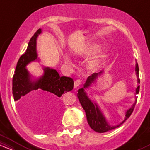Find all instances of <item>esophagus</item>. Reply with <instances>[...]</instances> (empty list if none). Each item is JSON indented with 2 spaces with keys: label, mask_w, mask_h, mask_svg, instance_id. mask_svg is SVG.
I'll list each match as a JSON object with an SVG mask.
<instances>
[{
  "label": "esophagus",
  "mask_w": 150,
  "mask_h": 150,
  "mask_svg": "<svg viewBox=\"0 0 150 150\" xmlns=\"http://www.w3.org/2000/svg\"><path fill=\"white\" fill-rule=\"evenodd\" d=\"M82 83V80H75V82H74V88L75 89H76L77 87H78L79 85H80V84Z\"/></svg>",
  "instance_id": "esophagus-1"
}]
</instances>
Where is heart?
I'll use <instances>...</instances> for the list:
<instances>
[{
  "mask_svg": "<svg viewBox=\"0 0 150 150\" xmlns=\"http://www.w3.org/2000/svg\"><path fill=\"white\" fill-rule=\"evenodd\" d=\"M104 56L103 54L99 55V56H97L96 58H94V59H93V60H92V61H89L88 63V64H87V68H88L89 70L94 69V68H95L96 67L99 65V62L101 61V59H102Z\"/></svg>",
  "mask_w": 150,
  "mask_h": 150,
  "instance_id": "obj_1",
  "label": "heart"
}]
</instances>
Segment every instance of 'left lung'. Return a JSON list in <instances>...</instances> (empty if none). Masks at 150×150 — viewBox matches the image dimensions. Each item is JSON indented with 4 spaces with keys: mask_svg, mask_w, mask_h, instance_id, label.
Returning a JSON list of instances; mask_svg holds the SVG:
<instances>
[{
    "mask_svg": "<svg viewBox=\"0 0 150 150\" xmlns=\"http://www.w3.org/2000/svg\"><path fill=\"white\" fill-rule=\"evenodd\" d=\"M102 73L103 71L99 72V73H93L92 75L89 76L87 77L85 84L84 85V87L82 88L78 89V91H77V92H78L77 93V97H78V99L80 101L81 105H82V108L85 111L88 124L92 130H94V131L97 132H100V133L109 131V130H113V129L118 128L120 125L123 124L125 120L130 116L132 111H133L134 108H135L136 102H137V97H135V103L132 104L131 107L127 110V111L125 112V117L124 120L121 123L116 125H110L107 122L104 115H103V113H101V110L99 109L97 103L94 102V101L91 100L87 97V93L85 91V89L88 88L89 87H90L92 84L96 82V80L97 79L98 76H99ZM135 73L137 77V83L140 84L139 68L137 63H136L135 65ZM139 90H140V85L137 86V88L135 89V94H138Z\"/></svg>",
    "mask_w": 150,
    "mask_h": 150,
    "instance_id": "obj_1",
    "label": "left lung"
}]
</instances>
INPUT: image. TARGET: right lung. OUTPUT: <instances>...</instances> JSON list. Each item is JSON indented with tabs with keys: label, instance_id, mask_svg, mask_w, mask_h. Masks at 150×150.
Returning <instances> with one entry per match:
<instances>
[{
	"label": "right lung",
	"instance_id": "add662e5",
	"mask_svg": "<svg viewBox=\"0 0 150 150\" xmlns=\"http://www.w3.org/2000/svg\"><path fill=\"white\" fill-rule=\"evenodd\" d=\"M42 32L39 29L30 40L25 53L20 56L17 63L13 78V94L15 101L25 97L31 92H41L46 99L61 97L63 94L73 89L74 82L71 77H61L56 70L44 68V75L32 80L27 66L30 62L39 60L37 53V38Z\"/></svg>",
	"mask_w": 150,
	"mask_h": 150
}]
</instances>
